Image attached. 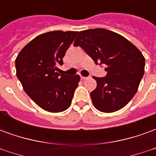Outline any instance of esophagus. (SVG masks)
I'll return each mask as SVG.
<instances>
[{"instance_id": "obj_1", "label": "esophagus", "mask_w": 156, "mask_h": 156, "mask_svg": "<svg viewBox=\"0 0 156 156\" xmlns=\"http://www.w3.org/2000/svg\"><path fill=\"white\" fill-rule=\"evenodd\" d=\"M87 77H83V76H81V79L82 80H85V79H87Z\"/></svg>"}]
</instances>
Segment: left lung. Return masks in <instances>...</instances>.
<instances>
[{
	"label": "left lung",
	"instance_id": "8db88e82",
	"mask_svg": "<svg viewBox=\"0 0 156 156\" xmlns=\"http://www.w3.org/2000/svg\"><path fill=\"white\" fill-rule=\"evenodd\" d=\"M73 46L81 47L96 64L106 65V77H94L97 87L90 93L98 111L124 108L139 88L144 73V57L134 44L116 32L103 28L81 31Z\"/></svg>",
	"mask_w": 156,
	"mask_h": 156
}]
</instances>
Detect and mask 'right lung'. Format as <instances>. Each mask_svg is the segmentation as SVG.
Wrapping results in <instances>:
<instances>
[{
    "label": "right lung",
    "mask_w": 156,
    "mask_h": 156,
    "mask_svg": "<svg viewBox=\"0 0 156 156\" xmlns=\"http://www.w3.org/2000/svg\"><path fill=\"white\" fill-rule=\"evenodd\" d=\"M78 32H48L36 37L16 58V76L24 91L40 108L51 113L66 110L71 105L79 75L60 74L66 51Z\"/></svg>",
    "instance_id": "right-lung-1"
}]
</instances>
